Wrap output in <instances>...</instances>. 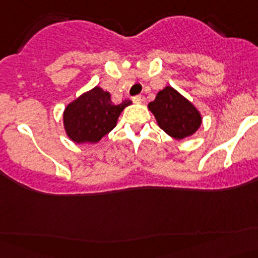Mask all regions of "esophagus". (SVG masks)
Masks as SVG:
<instances>
[{"label": "esophagus", "mask_w": 258, "mask_h": 258, "mask_svg": "<svg viewBox=\"0 0 258 258\" xmlns=\"http://www.w3.org/2000/svg\"><path fill=\"white\" fill-rule=\"evenodd\" d=\"M132 101H134L135 103H141L142 101H144V97L142 96H135V97H132Z\"/></svg>", "instance_id": "34e87169"}]
</instances>
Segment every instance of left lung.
<instances>
[{
  "mask_svg": "<svg viewBox=\"0 0 258 258\" xmlns=\"http://www.w3.org/2000/svg\"><path fill=\"white\" fill-rule=\"evenodd\" d=\"M148 108L158 126L176 140L192 136L202 123L199 110L171 86L161 90Z\"/></svg>",
  "mask_w": 258,
  "mask_h": 258,
  "instance_id": "1",
  "label": "left lung"
}]
</instances>
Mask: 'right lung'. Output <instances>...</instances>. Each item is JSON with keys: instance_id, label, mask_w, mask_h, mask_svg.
<instances>
[{"instance_id": "1", "label": "right lung", "mask_w": 258, "mask_h": 258, "mask_svg": "<svg viewBox=\"0 0 258 258\" xmlns=\"http://www.w3.org/2000/svg\"><path fill=\"white\" fill-rule=\"evenodd\" d=\"M131 103L124 100L113 105L110 92L96 86L64 108V131L76 144H96L112 131L119 114Z\"/></svg>"}]
</instances>
